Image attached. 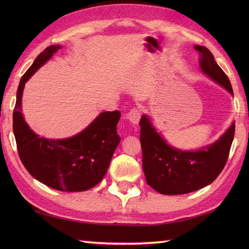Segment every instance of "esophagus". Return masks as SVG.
Listing matches in <instances>:
<instances>
[{
	"instance_id": "34e87169",
	"label": "esophagus",
	"mask_w": 249,
	"mask_h": 249,
	"mask_svg": "<svg viewBox=\"0 0 249 249\" xmlns=\"http://www.w3.org/2000/svg\"><path fill=\"white\" fill-rule=\"evenodd\" d=\"M140 118H141V112H140V110L138 108L131 109L129 112H128V114H127L128 121L130 122L131 124H134V125L139 124Z\"/></svg>"
}]
</instances>
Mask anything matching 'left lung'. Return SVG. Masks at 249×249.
<instances>
[{"instance_id": "8db88e82", "label": "left lung", "mask_w": 249, "mask_h": 249, "mask_svg": "<svg viewBox=\"0 0 249 249\" xmlns=\"http://www.w3.org/2000/svg\"><path fill=\"white\" fill-rule=\"evenodd\" d=\"M194 48L199 53L201 71L233 95L229 78L212 52L199 45ZM140 126L142 168L147 184L162 195H183L208 186L223 171L233 141L235 122L213 143L198 150H182L169 144L149 115L141 116Z\"/></svg>"}]
</instances>
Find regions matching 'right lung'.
Segmentation results:
<instances>
[{
    "instance_id": "1",
    "label": "right lung",
    "mask_w": 249,
    "mask_h": 249,
    "mask_svg": "<svg viewBox=\"0 0 249 249\" xmlns=\"http://www.w3.org/2000/svg\"><path fill=\"white\" fill-rule=\"evenodd\" d=\"M61 48V45L46 48L21 78L13 129L20 160L32 177L61 192H84L102 181L108 170L121 141L116 133L120 111L99 113L80 133L65 139L39 137L30 128L21 112L25 83Z\"/></svg>"
}]
</instances>
